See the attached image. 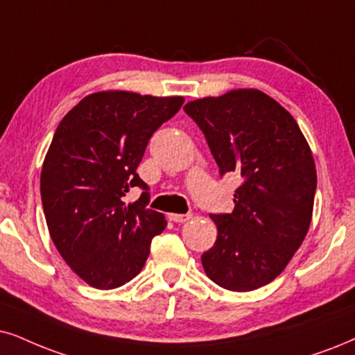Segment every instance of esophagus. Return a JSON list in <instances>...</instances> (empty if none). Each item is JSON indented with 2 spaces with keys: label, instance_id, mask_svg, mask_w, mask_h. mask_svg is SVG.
<instances>
[{
  "label": "esophagus",
  "instance_id": "1",
  "mask_svg": "<svg viewBox=\"0 0 355 355\" xmlns=\"http://www.w3.org/2000/svg\"><path fill=\"white\" fill-rule=\"evenodd\" d=\"M191 218V214H177V213H170L168 219L173 223H185Z\"/></svg>",
  "mask_w": 355,
  "mask_h": 355
}]
</instances>
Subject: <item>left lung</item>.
Wrapping results in <instances>:
<instances>
[{
    "mask_svg": "<svg viewBox=\"0 0 355 355\" xmlns=\"http://www.w3.org/2000/svg\"><path fill=\"white\" fill-rule=\"evenodd\" d=\"M216 160L219 175L237 173L232 213L209 214L214 245L201 255L211 280L231 291L270 284L306 236L316 191L311 149L284 106L259 89L187 103Z\"/></svg>",
    "mask_w": 355,
    "mask_h": 355,
    "instance_id": "1",
    "label": "left lung"
}]
</instances>
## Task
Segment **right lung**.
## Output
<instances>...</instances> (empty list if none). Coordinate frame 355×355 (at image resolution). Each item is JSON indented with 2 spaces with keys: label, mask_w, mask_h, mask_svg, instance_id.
Here are the masks:
<instances>
[{
  "label": "right lung",
  "mask_w": 355,
  "mask_h": 355,
  "mask_svg": "<svg viewBox=\"0 0 355 355\" xmlns=\"http://www.w3.org/2000/svg\"><path fill=\"white\" fill-rule=\"evenodd\" d=\"M182 96L100 92L60 121L40 172L49 232L71 270L100 290L128 284L144 267L152 237L167 226L147 208L149 187L136 170L157 129L173 118ZM139 186L136 204L122 198Z\"/></svg>",
  "instance_id": "right-lung-1"
}]
</instances>
